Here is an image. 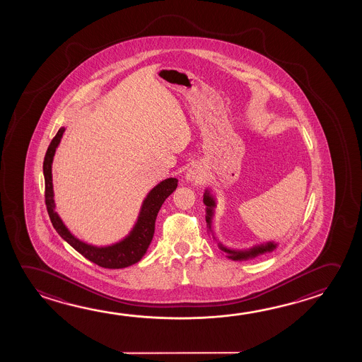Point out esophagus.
<instances>
[{"instance_id": "esophagus-1", "label": "esophagus", "mask_w": 362, "mask_h": 362, "mask_svg": "<svg viewBox=\"0 0 362 362\" xmlns=\"http://www.w3.org/2000/svg\"><path fill=\"white\" fill-rule=\"evenodd\" d=\"M201 175H202V168L195 165V166L189 167V170H187L186 178L189 181H197L201 177Z\"/></svg>"}]
</instances>
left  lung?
Instances as JSON below:
<instances>
[{
	"mask_svg": "<svg viewBox=\"0 0 362 362\" xmlns=\"http://www.w3.org/2000/svg\"><path fill=\"white\" fill-rule=\"evenodd\" d=\"M204 204L207 206L206 223L207 225H209V228H210L211 216H213V209L214 206H215V201H214L211 196L209 195V192H207V191L205 196H204ZM276 244H273V243H268V244H265V245L252 247V249L247 250V252H235V250H230V249H226V247H223V245H220V249L226 254V257H228V258L233 259V260H243V259L254 258V257H257L258 254L272 252V250L276 247Z\"/></svg>",
	"mask_w": 362,
	"mask_h": 362,
	"instance_id": "1",
	"label": "left lung"
}]
</instances>
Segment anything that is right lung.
I'll return each mask as SVG.
<instances>
[{
	"mask_svg": "<svg viewBox=\"0 0 362 362\" xmlns=\"http://www.w3.org/2000/svg\"><path fill=\"white\" fill-rule=\"evenodd\" d=\"M64 132H65V128L62 127L55 134V137L52 138L46 151L44 165H42L44 177H45L46 209L52 220V226L58 231L59 235L62 236L66 243H69L76 252H81L84 258L89 259L90 262L102 268L121 269L137 263L148 249L155 233L157 214L167 197L171 195L177 187V180L167 178L165 181H162L161 184L157 185L155 189H151V192L146 197L142 205L137 224L124 240L117 243L112 247H97L88 245L86 243L78 240L74 235H71L69 230L66 229L63 224L62 218H59L58 214L55 213L54 192H52V163Z\"/></svg>",
	"mask_w": 362,
	"mask_h": 362,
	"instance_id": "right-lung-1",
	"label": "right lung"
}]
</instances>
